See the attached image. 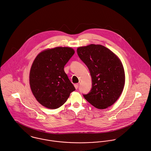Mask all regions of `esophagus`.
<instances>
[{
    "label": "esophagus",
    "instance_id": "1",
    "mask_svg": "<svg viewBox=\"0 0 151 151\" xmlns=\"http://www.w3.org/2000/svg\"><path fill=\"white\" fill-rule=\"evenodd\" d=\"M78 86H79L78 83H75V84H74V86H75V89H76L78 88Z\"/></svg>",
    "mask_w": 151,
    "mask_h": 151
}]
</instances>
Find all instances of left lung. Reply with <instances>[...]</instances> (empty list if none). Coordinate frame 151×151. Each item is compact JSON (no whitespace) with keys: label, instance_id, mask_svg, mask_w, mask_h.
<instances>
[{"label":"left lung","instance_id":"left-lung-1","mask_svg":"<svg viewBox=\"0 0 151 151\" xmlns=\"http://www.w3.org/2000/svg\"><path fill=\"white\" fill-rule=\"evenodd\" d=\"M77 53L92 77V88L83 95L85 99L98 109L108 108L118 99L124 88L125 75L121 59L101 45L79 47Z\"/></svg>","mask_w":151,"mask_h":151}]
</instances>
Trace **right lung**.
<instances>
[{"label": "right lung", "instance_id": "add662e5", "mask_svg": "<svg viewBox=\"0 0 151 151\" xmlns=\"http://www.w3.org/2000/svg\"><path fill=\"white\" fill-rule=\"evenodd\" d=\"M75 53L69 47H56L40 52L33 60L29 73L33 95L42 106L55 109L63 105L75 90L64 66Z\"/></svg>", "mask_w": 151, "mask_h": 151}]
</instances>
